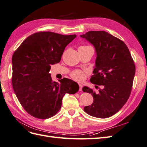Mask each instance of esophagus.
I'll list each match as a JSON object with an SVG mask.
<instances>
[{"label": "esophagus", "mask_w": 147, "mask_h": 147, "mask_svg": "<svg viewBox=\"0 0 147 147\" xmlns=\"http://www.w3.org/2000/svg\"><path fill=\"white\" fill-rule=\"evenodd\" d=\"M79 91H82V89L83 86L82 84H79Z\"/></svg>", "instance_id": "1"}]
</instances>
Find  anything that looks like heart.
I'll list each match as a JSON object with an SVG mask.
<instances>
[{"mask_svg":"<svg viewBox=\"0 0 147 147\" xmlns=\"http://www.w3.org/2000/svg\"><path fill=\"white\" fill-rule=\"evenodd\" d=\"M83 47H89L90 46H82ZM71 77L77 81H82L85 79V74L81 71H74L71 73Z\"/></svg>","mask_w":147,"mask_h":147,"instance_id":"obj_1","label":"heart"}]
</instances>
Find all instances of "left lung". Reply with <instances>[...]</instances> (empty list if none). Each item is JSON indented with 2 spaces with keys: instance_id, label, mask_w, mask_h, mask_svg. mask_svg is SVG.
<instances>
[{
  "instance_id": "8db88e82",
  "label": "left lung",
  "mask_w": 147,
  "mask_h": 147,
  "mask_svg": "<svg viewBox=\"0 0 147 147\" xmlns=\"http://www.w3.org/2000/svg\"><path fill=\"white\" fill-rule=\"evenodd\" d=\"M80 36L94 45L97 55L90 81L102 86L98 93L83 87L82 90L94 98L91 105L84 110L96 118H109L123 108L131 94L136 73L134 62L124 42L107 32L91 31Z\"/></svg>"
}]
</instances>
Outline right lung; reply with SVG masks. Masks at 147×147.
I'll return each instance as SVG.
<instances>
[{
    "mask_svg": "<svg viewBox=\"0 0 147 147\" xmlns=\"http://www.w3.org/2000/svg\"><path fill=\"white\" fill-rule=\"evenodd\" d=\"M76 35L39 32L28 37L12 57V85L16 97L29 115L48 119L57 114L66 94L79 90L69 79L52 81L51 65L59 63L66 45Z\"/></svg>",
    "mask_w": 147,
    "mask_h": 147,
    "instance_id": "right-lung-1",
    "label": "right lung"
}]
</instances>
